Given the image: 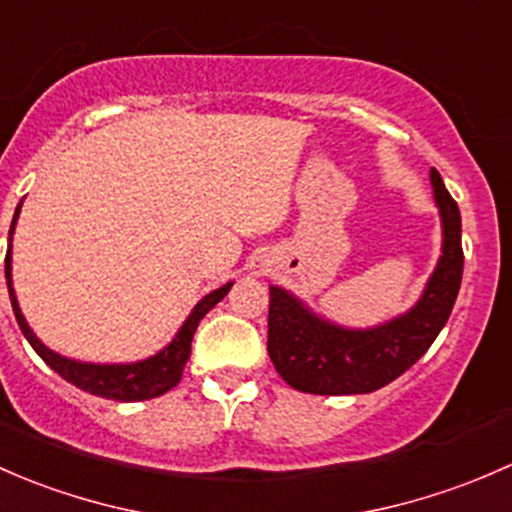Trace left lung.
Masks as SVG:
<instances>
[{
    "label": "left lung",
    "mask_w": 512,
    "mask_h": 512,
    "mask_svg": "<svg viewBox=\"0 0 512 512\" xmlns=\"http://www.w3.org/2000/svg\"><path fill=\"white\" fill-rule=\"evenodd\" d=\"M431 184L444 221V251L424 295L407 315L372 330H345L315 318L283 288H271L268 355L293 389L308 394L374 392L407 372L441 333L461 288V214L436 170H431Z\"/></svg>",
    "instance_id": "obj_1"
}]
</instances>
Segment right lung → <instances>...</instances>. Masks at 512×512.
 I'll list each match as a JSON object with an SVG mask.
<instances>
[{"label": "right lung", "instance_id": "1", "mask_svg": "<svg viewBox=\"0 0 512 512\" xmlns=\"http://www.w3.org/2000/svg\"><path fill=\"white\" fill-rule=\"evenodd\" d=\"M19 207H17V214H14L9 234H12L14 224H17ZM4 276H7L9 298H12V308H14V315H17L21 333H24L26 340H29V345L34 347L36 355H39L51 370L59 372L66 382L76 384V387L83 389V392H91L103 399H115V402H142V399L160 397V394L170 392L172 387H177L179 379H182L184 365H187L189 360V352H192V337L197 333L199 320H202L204 315H207L209 310H212L214 305L229 293V288L234 286V283H226V286L217 288V291L204 295V298L197 303V308L192 310V315L187 318V323L179 328L175 340H172L165 350L157 352L155 357H150V360L133 362V365H88V362L66 360V357L56 355V352H51L49 347L41 345L39 337L31 333L24 315H21L17 295H14V288H12V246H9L7 258H4Z\"/></svg>", "mask_w": 512, "mask_h": 512}]
</instances>
